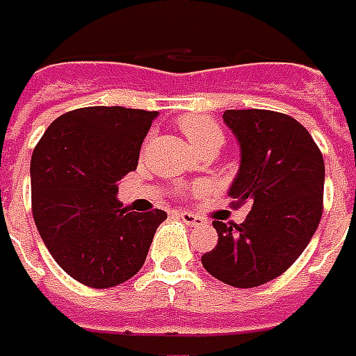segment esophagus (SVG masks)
Masks as SVG:
<instances>
[{"instance_id": "34e87169", "label": "esophagus", "mask_w": 356, "mask_h": 356, "mask_svg": "<svg viewBox=\"0 0 356 356\" xmlns=\"http://www.w3.org/2000/svg\"><path fill=\"white\" fill-rule=\"evenodd\" d=\"M177 218H181L185 224L188 226H195V228H202V226H207V220L200 218L197 214H191V212H185V210H181L177 212Z\"/></svg>"}]
</instances>
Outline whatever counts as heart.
Masks as SVG:
<instances>
[{"instance_id":"obj_1","label":"heart","mask_w":356,"mask_h":356,"mask_svg":"<svg viewBox=\"0 0 356 356\" xmlns=\"http://www.w3.org/2000/svg\"><path fill=\"white\" fill-rule=\"evenodd\" d=\"M179 128L200 156L209 152L218 154L220 147L224 146V130L214 118L204 115H187L179 118Z\"/></svg>"}]
</instances>
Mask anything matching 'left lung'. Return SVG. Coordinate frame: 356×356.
I'll return each mask as SVG.
<instances>
[{"label":"left lung","mask_w":356,"mask_h":356,"mask_svg":"<svg viewBox=\"0 0 356 356\" xmlns=\"http://www.w3.org/2000/svg\"><path fill=\"white\" fill-rule=\"evenodd\" d=\"M241 165L229 197L248 207L241 224L214 220L216 248L202 255L212 277L253 289L280 277L310 243L323 212L325 165L320 147L296 118L263 111H226Z\"/></svg>","instance_id":"left-lung-1"}]
</instances>
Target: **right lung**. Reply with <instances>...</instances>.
Wrapping results in <instances>:
<instances>
[{
	"label": "right lung",
	"mask_w": 356,
	"mask_h": 356,
	"mask_svg": "<svg viewBox=\"0 0 356 356\" xmlns=\"http://www.w3.org/2000/svg\"><path fill=\"white\" fill-rule=\"evenodd\" d=\"M158 111L83 107L58 117L31 159L38 234L58 265L91 289H111L142 269L163 210L132 212L117 200Z\"/></svg>",
	"instance_id": "add662e5"
}]
</instances>
